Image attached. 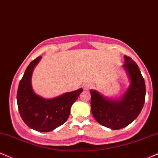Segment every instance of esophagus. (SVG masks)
I'll return each instance as SVG.
<instances>
[{"label":"esophagus","instance_id":"34e87169","mask_svg":"<svg viewBox=\"0 0 158 158\" xmlns=\"http://www.w3.org/2000/svg\"><path fill=\"white\" fill-rule=\"evenodd\" d=\"M83 89L87 91V90L91 89L93 87V86H92V84H91V83H85V84L83 86Z\"/></svg>","mask_w":158,"mask_h":158}]
</instances>
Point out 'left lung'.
I'll list each match as a JSON object with an SVG mask.
<instances>
[{"instance_id":"left-lung-1","label":"left lung","mask_w":158,"mask_h":158,"mask_svg":"<svg viewBox=\"0 0 158 158\" xmlns=\"http://www.w3.org/2000/svg\"><path fill=\"white\" fill-rule=\"evenodd\" d=\"M123 67L130 80L127 92L119 100L105 98L96 90H90L91 108L95 119L103 127L120 129L138 118L146 98L145 81L138 66L131 57L124 55Z\"/></svg>"}]
</instances>
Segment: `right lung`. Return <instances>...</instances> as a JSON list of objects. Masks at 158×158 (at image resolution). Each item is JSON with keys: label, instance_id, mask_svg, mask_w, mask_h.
I'll list each match as a JSON object with an SVG mask.
<instances>
[{"label": "right lung", "instance_id": "obj_1", "mask_svg": "<svg viewBox=\"0 0 158 158\" xmlns=\"http://www.w3.org/2000/svg\"><path fill=\"white\" fill-rule=\"evenodd\" d=\"M40 59L41 56L38 57L27 66L18 86L17 102L20 117L28 127L48 132L67 120L72 105L83 89L81 88L52 99H45L35 94L31 86V75Z\"/></svg>", "mask_w": 158, "mask_h": 158}]
</instances>
